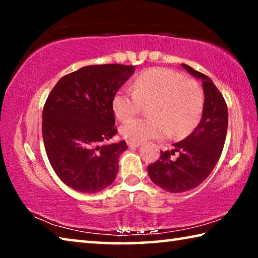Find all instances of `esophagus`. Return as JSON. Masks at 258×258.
I'll list each match as a JSON object with an SVG mask.
<instances>
[{
    "mask_svg": "<svg viewBox=\"0 0 258 258\" xmlns=\"http://www.w3.org/2000/svg\"><path fill=\"white\" fill-rule=\"evenodd\" d=\"M127 146L130 149H135V148L140 147V143H135V142H127Z\"/></svg>",
    "mask_w": 258,
    "mask_h": 258,
    "instance_id": "obj_1",
    "label": "esophagus"
}]
</instances>
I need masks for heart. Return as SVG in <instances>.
<instances>
[{"label":"heart","mask_w":258,"mask_h":258,"mask_svg":"<svg viewBox=\"0 0 258 258\" xmlns=\"http://www.w3.org/2000/svg\"><path fill=\"white\" fill-rule=\"evenodd\" d=\"M149 104L148 117L126 120L120 134L128 142L141 143L171 133L181 138L198 125L204 110V93L198 84L167 68H151L134 81L132 89L117 91L112 109L119 119L135 115Z\"/></svg>","instance_id":"heart-1"}]
</instances>
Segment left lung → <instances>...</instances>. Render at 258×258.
<instances>
[{"label": "left lung", "mask_w": 258, "mask_h": 258, "mask_svg": "<svg viewBox=\"0 0 258 258\" xmlns=\"http://www.w3.org/2000/svg\"><path fill=\"white\" fill-rule=\"evenodd\" d=\"M182 67L203 82L204 110L202 120L189 137L174 143L171 151H161L159 159L148 166L151 181L161 189L181 194L195 189L206 180L223 150L228 131V107L211 78L187 64ZM178 154L175 160L172 154Z\"/></svg>", "instance_id": "8db88e82"}]
</instances>
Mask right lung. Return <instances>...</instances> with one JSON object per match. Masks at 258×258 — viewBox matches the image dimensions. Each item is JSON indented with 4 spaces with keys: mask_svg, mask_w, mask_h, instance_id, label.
Here are the masks:
<instances>
[{
    "mask_svg": "<svg viewBox=\"0 0 258 258\" xmlns=\"http://www.w3.org/2000/svg\"><path fill=\"white\" fill-rule=\"evenodd\" d=\"M135 72L134 66H85L63 76L46 99L42 134L52 168L64 184L97 194L115 181L119 156L127 149L115 137L112 99Z\"/></svg>",
    "mask_w": 258,
    "mask_h": 258,
    "instance_id": "add662e5",
    "label": "right lung"
}]
</instances>
